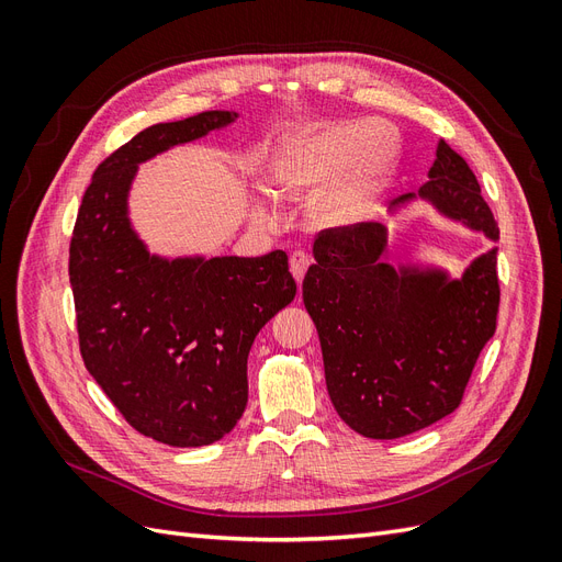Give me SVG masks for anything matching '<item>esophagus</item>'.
Listing matches in <instances>:
<instances>
[{"label": "esophagus", "instance_id": "34e87169", "mask_svg": "<svg viewBox=\"0 0 562 562\" xmlns=\"http://www.w3.org/2000/svg\"><path fill=\"white\" fill-rule=\"evenodd\" d=\"M307 269H310V255L304 252V250H295L291 255V274H293V279L297 283H302L304 271H307Z\"/></svg>", "mask_w": 562, "mask_h": 562}]
</instances>
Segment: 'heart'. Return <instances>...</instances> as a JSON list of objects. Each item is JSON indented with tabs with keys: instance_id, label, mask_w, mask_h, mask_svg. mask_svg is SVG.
Listing matches in <instances>:
<instances>
[{
	"instance_id": "obj_1",
	"label": "heart",
	"mask_w": 562,
	"mask_h": 562,
	"mask_svg": "<svg viewBox=\"0 0 562 562\" xmlns=\"http://www.w3.org/2000/svg\"><path fill=\"white\" fill-rule=\"evenodd\" d=\"M401 159L398 131L378 119H335L288 143L271 164V182L310 203L316 229L363 223Z\"/></svg>"
}]
</instances>
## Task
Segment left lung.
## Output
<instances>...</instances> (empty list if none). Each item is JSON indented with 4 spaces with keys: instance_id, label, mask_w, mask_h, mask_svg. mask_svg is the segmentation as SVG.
<instances>
[{
    "instance_id": "1",
    "label": "left lung",
    "mask_w": 562,
    "mask_h": 562,
    "mask_svg": "<svg viewBox=\"0 0 562 562\" xmlns=\"http://www.w3.org/2000/svg\"><path fill=\"white\" fill-rule=\"evenodd\" d=\"M415 199L499 239L479 180L446 140L436 147L429 182L391 201L389 211ZM386 244L382 223L321 232L316 265L302 281L335 411L356 434L378 440L415 434L462 403L499 312L497 248L450 279L438 267H391L382 260Z\"/></svg>"
}]
</instances>
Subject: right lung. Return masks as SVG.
Segmentation results:
<instances>
[{
  "mask_svg": "<svg viewBox=\"0 0 562 562\" xmlns=\"http://www.w3.org/2000/svg\"><path fill=\"white\" fill-rule=\"evenodd\" d=\"M236 116L211 110L133 135L95 168L72 232L83 366L135 431L173 448L211 446L236 427L252 339L297 293L283 250L171 260L151 255L131 225L138 166Z\"/></svg>",
  "mask_w": 562,
  "mask_h": 562,
  "instance_id": "1",
  "label": "right lung"
}]
</instances>
